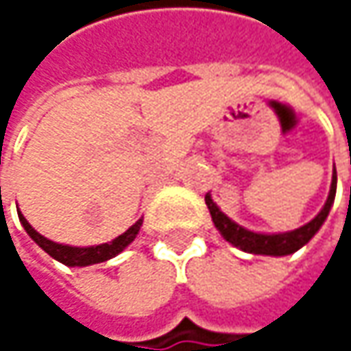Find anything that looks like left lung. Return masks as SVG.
I'll return each instance as SVG.
<instances>
[{"label": "left lung", "mask_w": 351, "mask_h": 351, "mask_svg": "<svg viewBox=\"0 0 351 351\" xmlns=\"http://www.w3.org/2000/svg\"><path fill=\"white\" fill-rule=\"evenodd\" d=\"M335 186H337V175L333 169V176H331V189L327 195V201L323 205V209L317 213L315 217L293 230V232H280V234H260V232H252L245 230L240 223H236L234 219H230L211 199V195H205V203L207 209L211 213V219L215 223V228L219 230V234L223 236V240H228L232 245L244 250L247 254H260V256H289L295 254L297 250H301L305 244H309V240L319 232V228L323 226V221L329 215V209L333 205L335 199Z\"/></svg>", "instance_id": "1"}]
</instances>
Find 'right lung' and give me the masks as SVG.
<instances>
[{
	"mask_svg": "<svg viewBox=\"0 0 351 351\" xmlns=\"http://www.w3.org/2000/svg\"><path fill=\"white\" fill-rule=\"evenodd\" d=\"M18 217L24 226V230L28 232V236L34 240L36 244L40 245L48 256H52L54 260L62 262L64 266H91V264H99V262H106L109 258L117 256L119 252H123L128 245L132 244L142 228V219H138L132 228H128L121 236H117L115 240L107 242V244L99 245H85V247H79V245H69V244H56L48 238H44L42 234H38L34 228L28 223V219L22 215V211H18Z\"/></svg>",
	"mask_w": 351,
	"mask_h": 351,
	"instance_id": "1",
	"label": "right lung"
}]
</instances>
